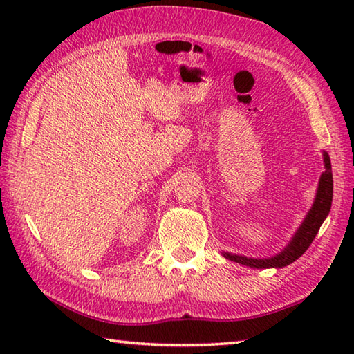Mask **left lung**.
<instances>
[{
    "mask_svg": "<svg viewBox=\"0 0 354 354\" xmlns=\"http://www.w3.org/2000/svg\"><path fill=\"white\" fill-rule=\"evenodd\" d=\"M324 162H326V171L322 173L319 179V187L317 193V199L312 209L307 214L303 225L297 231L295 237L292 239V242L288 245L284 251H281L275 257L270 259H248L242 257V255H234L230 252H225L223 255L231 261L240 263V265L257 268V269H266V268H283L290 265L292 261H295L298 257L307 251V248L310 246L313 239L317 237L318 231L321 228L322 222L327 217L330 207H332V198H333V176H332V164H330V158L324 152Z\"/></svg>",
    "mask_w": 354,
    "mask_h": 354,
    "instance_id": "8db88e82",
    "label": "left lung"
}]
</instances>
